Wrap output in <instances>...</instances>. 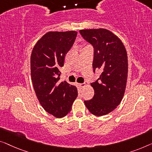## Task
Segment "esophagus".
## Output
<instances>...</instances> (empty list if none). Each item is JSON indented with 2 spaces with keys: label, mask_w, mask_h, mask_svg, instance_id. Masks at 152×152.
<instances>
[{
  "label": "esophagus",
  "mask_w": 152,
  "mask_h": 152,
  "mask_svg": "<svg viewBox=\"0 0 152 152\" xmlns=\"http://www.w3.org/2000/svg\"><path fill=\"white\" fill-rule=\"evenodd\" d=\"M85 83H80V84H79V86H80V87H81V88H83L84 87H85Z\"/></svg>",
  "instance_id": "obj_1"
}]
</instances>
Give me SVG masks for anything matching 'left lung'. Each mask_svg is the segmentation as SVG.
Instances as JSON below:
<instances>
[{"label": "left lung", "instance_id": "obj_1", "mask_svg": "<svg viewBox=\"0 0 152 152\" xmlns=\"http://www.w3.org/2000/svg\"><path fill=\"white\" fill-rule=\"evenodd\" d=\"M80 33L94 48L93 68L102 72L96 82L91 83L94 96L85 104L91 113L102 116L117 108L125 93L128 78V56L119 38L104 28L80 30Z\"/></svg>", "mask_w": 152, "mask_h": 152}]
</instances>
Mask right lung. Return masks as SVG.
<instances>
[{
	"mask_svg": "<svg viewBox=\"0 0 152 152\" xmlns=\"http://www.w3.org/2000/svg\"><path fill=\"white\" fill-rule=\"evenodd\" d=\"M76 35L75 31H50L38 40L31 53V76L36 96L44 109L57 118L68 114L78 96L76 86L59 81V69Z\"/></svg>",
	"mask_w": 152,
	"mask_h": 152,
	"instance_id": "add662e5",
	"label": "right lung"
}]
</instances>
